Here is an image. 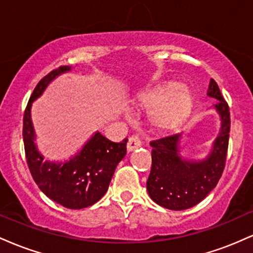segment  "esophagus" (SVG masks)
<instances>
[{"label": "esophagus", "mask_w": 253, "mask_h": 253, "mask_svg": "<svg viewBox=\"0 0 253 253\" xmlns=\"http://www.w3.org/2000/svg\"><path fill=\"white\" fill-rule=\"evenodd\" d=\"M141 145V141L139 140L138 136H130V138L128 139V143H127V150H128V152H130V151L138 149L139 146Z\"/></svg>", "instance_id": "esophagus-1"}]
</instances>
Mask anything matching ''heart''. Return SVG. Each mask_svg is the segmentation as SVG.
I'll return each mask as SVG.
<instances>
[{"label":"heart","mask_w":253,"mask_h":253,"mask_svg":"<svg viewBox=\"0 0 253 253\" xmlns=\"http://www.w3.org/2000/svg\"><path fill=\"white\" fill-rule=\"evenodd\" d=\"M138 106L149 109V120L158 129H172L189 117L193 95L185 86L169 82L159 88L144 92L138 97Z\"/></svg>","instance_id":"1"}]
</instances>
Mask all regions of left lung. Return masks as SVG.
I'll list each match as a JSON object with an SVG mask.
<instances>
[{"label":"left lung","instance_id":"obj_1","mask_svg":"<svg viewBox=\"0 0 253 253\" xmlns=\"http://www.w3.org/2000/svg\"><path fill=\"white\" fill-rule=\"evenodd\" d=\"M207 94L219 100L214 107L221 119V129L208 158L200 162L181 158L178 150L181 134L150 143L152 167L146 182L147 193L153 201L168 210H188L201 202L216 187L225 169L231 129L229 107L214 80H211Z\"/></svg>","mask_w":253,"mask_h":253}]
</instances>
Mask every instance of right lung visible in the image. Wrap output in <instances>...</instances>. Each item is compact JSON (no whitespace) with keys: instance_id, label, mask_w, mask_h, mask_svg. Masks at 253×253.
Masks as SVG:
<instances>
[{"instance_id":"obj_1","label":"right lung","mask_w":253,"mask_h":253,"mask_svg":"<svg viewBox=\"0 0 253 253\" xmlns=\"http://www.w3.org/2000/svg\"><path fill=\"white\" fill-rule=\"evenodd\" d=\"M69 70L70 66H59L37 84L25 109L22 136L26 161L39 189L63 207L82 210L96 203L108 190L115 168L126 155L127 138L114 143L97 132L69 162L59 164L43 162L34 144L31 106L54 77Z\"/></svg>"}]
</instances>
